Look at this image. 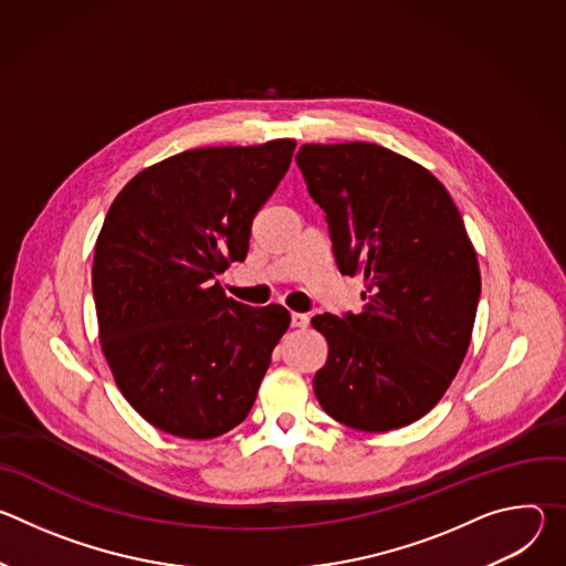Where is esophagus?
Returning <instances> with one entry per match:
<instances>
[{
    "instance_id": "obj_1",
    "label": "esophagus",
    "mask_w": 566,
    "mask_h": 566,
    "mask_svg": "<svg viewBox=\"0 0 566 566\" xmlns=\"http://www.w3.org/2000/svg\"><path fill=\"white\" fill-rule=\"evenodd\" d=\"M291 327L293 329L308 327V315L306 313H291Z\"/></svg>"
}]
</instances>
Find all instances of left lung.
Segmentation results:
<instances>
[{
  "instance_id": "left-lung-1",
  "label": "left lung",
  "mask_w": 566,
  "mask_h": 566,
  "mask_svg": "<svg viewBox=\"0 0 566 566\" xmlns=\"http://www.w3.org/2000/svg\"><path fill=\"white\" fill-rule=\"evenodd\" d=\"M297 166L325 210L343 275H363L365 306L311 319L329 356L313 378L322 410L363 432L426 417L457 376L481 275L441 181L374 143L302 145Z\"/></svg>"
}]
</instances>
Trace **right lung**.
<instances>
[{
    "label": "right lung",
    "instance_id": "obj_1",
    "mask_svg": "<svg viewBox=\"0 0 566 566\" xmlns=\"http://www.w3.org/2000/svg\"><path fill=\"white\" fill-rule=\"evenodd\" d=\"M295 140L199 147L138 172L96 239L92 286L103 354L129 406L181 439L244 421L291 315L226 297L251 226L291 166Z\"/></svg>",
    "mask_w": 566,
    "mask_h": 566
}]
</instances>
